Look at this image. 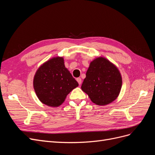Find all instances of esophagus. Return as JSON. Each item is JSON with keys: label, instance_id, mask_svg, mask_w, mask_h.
<instances>
[{"label": "esophagus", "instance_id": "34e87169", "mask_svg": "<svg viewBox=\"0 0 155 155\" xmlns=\"http://www.w3.org/2000/svg\"><path fill=\"white\" fill-rule=\"evenodd\" d=\"M76 80H77V81L78 82L79 85H81V78H77Z\"/></svg>", "mask_w": 155, "mask_h": 155}]
</instances>
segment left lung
<instances>
[{"label":"left lung","mask_w":155,"mask_h":155,"mask_svg":"<svg viewBox=\"0 0 155 155\" xmlns=\"http://www.w3.org/2000/svg\"><path fill=\"white\" fill-rule=\"evenodd\" d=\"M122 78L116 65L104 57L92 60L81 85L82 91L97 105L105 106L118 97Z\"/></svg>","instance_id":"1"}]
</instances>
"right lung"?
Returning a JSON list of instances; mask_svg holds the SVG:
<instances>
[{
    "instance_id": "right-lung-1",
    "label": "right lung",
    "mask_w": 155,
    "mask_h": 155,
    "mask_svg": "<svg viewBox=\"0 0 155 155\" xmlns=\"http://www.w3.org/2000/svg\"><path fill=\"white\" fill-rule=\"evenodd\" d=\"M33 85L41 103L51 107H58L79 85L65 67L64 58L57 56L46 61L37 70Z\"/></svg>"
}]
</instances>
